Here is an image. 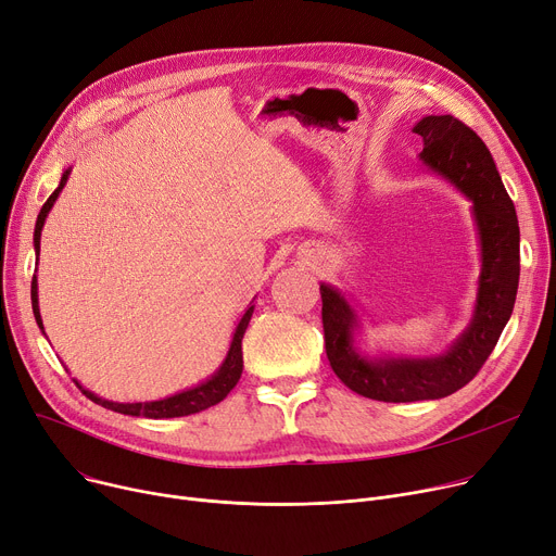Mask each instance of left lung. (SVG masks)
Here are the masks:
<instances>
[{
  "label": "left lung",
  "mask_w": 556,
  "mask_h": 556,
  "mask_svg": "<svg viewBox=\"0 0 556 556\" xmlns=\"http://www.w3.org/2000/svg\"><path fill=\"white\" fill-rule=\"evenodd\" d=\"M413 132L421 137L424 163L446 175L473 202L482 244L478 305L469 330L435 358L366 362L352 350L354 316L332 287L320 285L325 352L334 375L356 395L377 402L440 400L467 386L484 366L507 325L520 276L518 219L496 163L482 139L455 116H427Z\"/></svg>",
  "instance_id": "left-lung-1"
}]
</instances>
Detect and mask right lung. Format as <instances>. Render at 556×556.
<instances>
[{
	"label": "right lung",
	"mask_w": 556,
	"mask_h": 556,
	"mask_svg": "<svg viewBox=\"0 0 556 556\" xmlns=\"http://www.w3.org/2000/svg\"><path fill=\"white\" fill-rule=\"evenodd\" d=\"M67 177H70V170H64V175L60 179V186L51 192V198L45 202V206L38 215L36 236H33V242H36V251H40V233H42L47 213L51 211L53 202L58 200V194L64 188V184H67ZM30 303H33V314H36V320H38L40 330H42V318H40V309H38V280H36V276H33V280H30ZM251 314H253V305L244 312L242 320L238 323V330L233 334L231 350H228L226 362L222 364L217 375L211 377L206 383H202L198 388L184 390V393H179V395H173V397L161 400V402H146V404H116V402H108V400L96 397L93 393H89V390H85L78 381H76V386L83 390V395L89 397L93 404H101L103 408H110V410H116V413H123V415L161 419V417H184V415L206 410V408L219 404L228 393H231V390L238 383V379H240V375H242V337L247 332Z\"/></svg>",
	"instance_id": "right-lung-1"
}]
</instances>
